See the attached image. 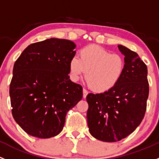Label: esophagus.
Wrapping results in <instances>:
<instances>
[{
	"label": "esophagus",
	"instance_id": "esophagus-1",
	"mask_svg": "<svg viewBox=\"0 0 159 159\" xmlns=\"http://www.w3.org/2000/svg\"><path fill=\"white\" fill-rule=\"evenodd\" d=\"M88 91L84 88V89H83V98H86L87 95H88Z\"/></svg>",
	"mask_w": 159,
	"mask_h": 159
}]
</instances>
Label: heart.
<instances>
[{
  "label": "heart",
  "instance_id": "b5f03b06",
  "mask_svg": "<svg viewBox=\"0 0 159 159\" xmlns=\"http://www.w3.org/2000/svg\"><path fill=\"white\" fill-rule=\"evenodd\" d=\"M126 63L124 58L97 45H89L69 61L71 78L77 81L86 72L85 80L95 92H106L113 89L123 77Z\"/></svg>",
  "mask_w": 159,
  "mask_h": 159
}]
</instances>
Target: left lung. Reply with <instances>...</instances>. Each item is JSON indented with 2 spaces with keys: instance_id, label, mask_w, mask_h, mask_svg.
I'll use <instances>...</instances> for the list:
<instances>
[{
  "instance_id": "1",
  "label": "left lung",
  "mask_w": 159,
  "mask_h": 159,
  "mask_svg": "<svg viewBox=\"0 0 159 159\" xmlns=\"http://www.w3.org/2000/svg\"><path fill=\"white\" fill-rule=\"evenodd\" d=\"M125 56L124 73L113 89L87 96L89 132L97 139L117 142L131 134L146 113L149 92L146 65L136 52L119 45Z\"/></svg>"
}]
</instances>
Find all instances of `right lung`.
Here are the masks:
<instances>
[{"label": "right lung", "mask_w": 159, "mask_h": 159, "mask_svg": "<svg viewBox=\"0 0 159 159\" xmlns=\"http://www.w3.org/2000/svg\"><path fill=\"white\" fill-rule=\"evenodd\" d=\"M75 44L51 38L33 43L15 61L10 84L13 119L27 134L57 136L68 111L81 100L83 88L69 79Z\"/></svg>", "instance_id": "right-lung-1"}]
</instances>
